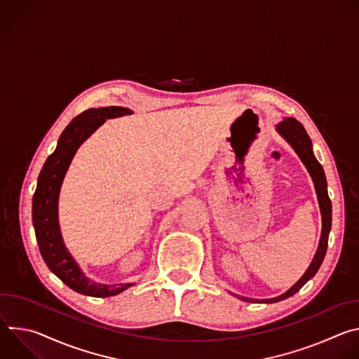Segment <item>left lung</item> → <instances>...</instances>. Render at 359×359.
<instances>
[{
  "label": "left lung",
  "mask_w": 359,
  "mask_h": 359,
  "mask_svg": "<svg viewBox=\"0 0 359 359\" xmlns=\"http://www.w3.org/2000/svg\"><path fill=\"white\" fill-rule=\"evenodd\" d=\"M277 130L280 132V135L294 147V150L298 153L299 159L302 161V163L305 165L306 170L310 172L314 186H316V191L318 196V203H320V209H321V216H323V233H321V240H320V245L318 250L314 255V260L311 262L309 270L305 271V274L298 280L297 284H294L287 292H284L283 295L277 297V298H270V299H262V302H277L281 299H285L291 295H294L297 291L301 290V287L311 280L316 273L318 271V269L323 264V260L325 257L327 252V245H328V234L331 230V222H332V209H331V200L328 197V191H327V179H325V173L323 166L320 165V162L316 159L314 153H313V143L310 136L306 135L304 126L294 118H287L283 122L278 123ZM244 301H255L251 298H245L241 297ZM259 301V299H257Z\"/></svg>",
  "instance_id": "8db88e82"
}]
</instances>
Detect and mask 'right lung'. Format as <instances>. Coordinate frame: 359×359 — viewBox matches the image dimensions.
Here are the masks:
<instances>
[{
    "instance_id": "obj_1",
    "label": "right lung",
    "mask_w": 359,
    "mask_h": 359,
    "mask_svg": "<svg viewBox=\"0 0 359 359\" xmlns=\"http://www.w3.org/2000/svg\"><path fill=\"white\" fill-rule=\"evenodd\" d=\"M132 111L121 107L88 109L72 119L62 132L55 151L50 155L38 177L32 198V223L36 241L45 264L62 283L74 291L90 297H111L122 292L132 284L104 285L89 281L72 255L68 252L58 224V196L67 169L79 144L105 119L130 115Z\"/></svg>"
}]
</instances>
